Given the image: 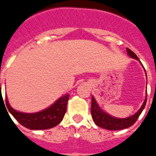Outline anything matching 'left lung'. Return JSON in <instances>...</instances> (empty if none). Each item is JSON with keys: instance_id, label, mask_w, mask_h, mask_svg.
I'll return each instance as SVG.
<instances>
[{"instance_id": "8db88e82", "label": "left lung", "mask_w": 156, "mask_h": 156, "mask_svg": "<svg viewBox=\"0 0 156 156\" xmlns=\"http://www.w3.org/2000/svg\"><path fill=\"white\" fill-rule=\"evenodd\" d=\"M126 51H127L128 56L140 62L139 59H138V56H136V54L134 52H132L130 49H129L128 48H126ZM140 64L143 67V64L141 62ZM143 69H144V67H143ZM144 71H145L146 77H147L145 69H144ZM147 92L146 93L144 102L142 104V106H141L140 108L138 109V111L137 112L128 116V117H126V118H119V117H115V116H112V115H110V114L104 111V109L101 108V107L99 105L97 101L95 100V97L92 96L91 97L90 112H91V116H92L93 121H94L96 126L105 129H108V130H119V129H124L129 128V126H132L133 124L135 123V121L138 120V116H140V114L143 111V109L146 106V104H147Z\"/></svg>"}]
</instances>
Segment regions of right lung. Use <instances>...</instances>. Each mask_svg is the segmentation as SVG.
Returning a JSON list of instances; mask_svg holds the SVG:
<instances>
[{
    "label": "right lung",
    "instance_id": "obj_1",
    "mask_svg": "<svg viewBox=\"0 0 156 156\" xmlns=\"http://www.w3.org/2000/svg\"><path fill=\"white\" fill-rule=\"evenodd\" d=\"M69 96V95L66 94L59 98L47 108L32 113L18 112L13 109L9 103L7 95L5 97V104L9 112L22 126L32 130H40L53 128L61 123L66 112Z\"/></svg>",
    "mask_w": 156,
    "mask_h": 156
}]
</instances>
